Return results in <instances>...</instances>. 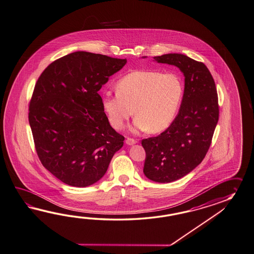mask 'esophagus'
<instances>
[{
  "mask_svg": "<svg viewBox=\"0 0 254 254\" xmlns=\"http://www.w3.org/2000/svg\"><path fill=\"white\" fill-rule=\"evenodd\" d=\"M126 143L128 144V145H132V144H134V143H136V141L134 140V139H132V138H127L126 139Z\"/></svg>",
  "mask_w": 254,
  "mask_h": 254,
  "instance_id": "obj_1",
  "label": "esophagus"
}]
</instances>
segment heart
<instances>
[{"instance_id":"obj_1","label":"heart","mask_w":254,"mask_h":254,"mask_svg":"<svg viewBox=\"0 0 254 254\" xmlns=\"http://www.w3.org/2000/svg\"><path fill=\"white\" fill-rule=\"evenodd\" d=\"M116 91V94L102 97L103 110L114 128L122 129L134 112L137 129L159 132L175 118L184 87L176 73L136 70L119 80Z\"/></svg>"}]
</instances>
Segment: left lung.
<instances>
[{"mask_svg": "<svg viewBox=\"0 0 254 254\" xmlns=\"http://www.w3.org/2000/svg\"><path fill=\"white\" fill-rule=\"evenodd\" d=\"M153 59L176 65L185 76L183 100L177 117L161 134L142 141L146 153L145 177L154 182L169 183L188 175L205 158L218 124V93L204 63L182 54Z\"/></svg>", "mask_w": 254, "mask_h": 254, "instance_id": "obj_1", "label": "left lung"}]
</instances>
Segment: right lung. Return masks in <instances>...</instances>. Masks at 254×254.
<instances>
[{"label":"right lung","instance_id":"obj_1","mask_svg":"<svg viewBox=\"0 0 254 254\" xmlns=\"http://www.w3.org/2000/svg\"><path fill=\"white\" fill-rule=\"evenodd\" d=\"M126 62L77 51L55 60L38 77L30 127L42 165L63 183H96L123 147L124 137L111 126L98 91Z\"/></svg>","mask_w":254,"mask_h":254}]
</instances>
